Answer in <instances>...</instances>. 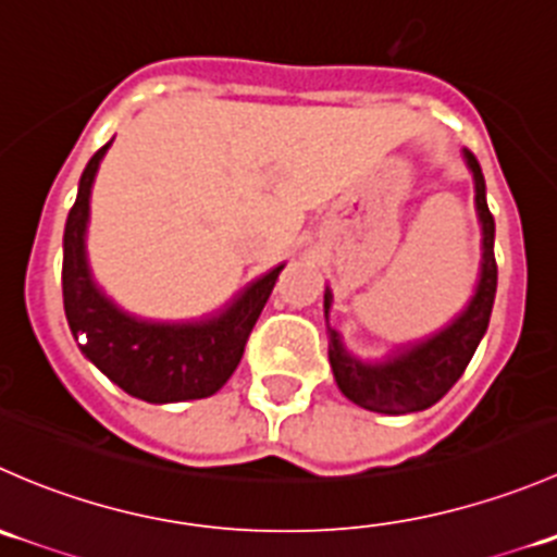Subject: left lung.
I'll use <instances>...</instances> for the list:
<instances>
[{
    "mask_svg": "<svg viewBox=\"0 0 557 557\" xmlns=\"http://www.w3.org/2000/svg\"><path fill=\"white\" fill-rule=\"evenodd\" d=\"M463 159L474 174L476 215L482 223V272L469 307L440 334L414 342V345H404L385 361H361V358L350 356L342 345V336L329 325V361L334 369L336 385L352 404L369 409V412L407 414L434 407L466 372L482 334L487 331V323H491L498 280L496 256H493L496 223L487 210L485 177H482L480 161L469 148H463ZM323 299L325 323H329V288H325Z\"/></svg>",
    "mask_w": 557,
    "mask_h": 557,
    "instance_id": "left-lung-1",
    "label": "left lung"
}]
</instances>
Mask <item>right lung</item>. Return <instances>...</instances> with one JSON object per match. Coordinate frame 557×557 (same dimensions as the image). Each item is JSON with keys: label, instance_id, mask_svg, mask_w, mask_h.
I'll return each instance as SVG.
<instances>
[{"label": "right lung", "instance_id": "right-lung-1", "mask_svg": "<svg viewBox=\"0 0 557 557\" xmlns=\"http://www.w3.org/2000/svg\"><path fill=\"white\" fill-rule=\"evenodd\" d=\"M107 148L110 143L99 148L83 170L77 199L64 228L61 288L72 334L77 342L81 335L87 339L81 343V350L88 361L97 363L128 396L150 404L212 396L226 385L237 363L243 361L247 336L283 267H274L272 272L247 285L210 318L190 323H150L123 312L94 283L86 261L88 199Z\"/></svg>", "mask_w": 557, "mask_h": 557}]
</instances>
